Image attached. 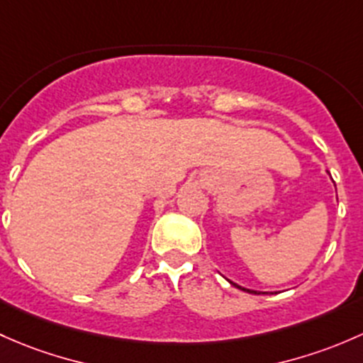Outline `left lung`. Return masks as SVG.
Masks as SVG:
<instances>
[{"label": "left lung", "instance_id": "8db88e82", "mask_svg": "<svg viewBox=\"0 0 363 363\" xmlns=\"http://www.w3.org/2000/svg\"><path fill=\"white\" fill-rule=\"evenodd\" d=\"M233 283V281H230ZM234 286H236V289H239V290H242V292H248V294H255V295H260V294H265V292H257V290H250V289H242V286H239V285H236V283H233Z\"/></svg>", "mask_w": 363, "mask_h": 363}]
</instances>
